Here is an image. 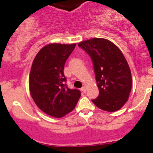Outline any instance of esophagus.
Here are the masks:
<instances>
[{
  "label": "esophagus",
  "instance_id": "1",
  "mask_svg": "<svg viewBox=\"0 0 153 153\" xmlns=\"http://www.w3.org/2000/svg\"><path fill=\"white\" fill-rule=\"evenodd\" d=\"M81 91H82V92H83L84 93H85V92H86V87H85V86H84V87H82L81 88Z\"/></svg>",
  "mask_w": 153,
  "mask_h": 153
}]
</instances>
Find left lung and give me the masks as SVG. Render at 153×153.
<instances>
[{
	"label": "left lung",
	"instance_id": "8db88e82",
	"mask_svg": "<svg viewBox=\"0 0 153 153\" xmlns=\"http://www.w3.org/2000/svg\"><path fill=\"white\" fill-rule=\"evenodd\" d=\"M93 64L99 95L92 100L99 108L118 111L126 102L131 90V74L126 58L111 41L92 38L79 42Z\"/></svg>",
	"mask_w": 153,
	"mask_h": 153
}]
</instances>
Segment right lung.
Returning a JSON list of instances; mask_svg holds the SVG:
<instances>
[{
  "mask_svg": "<svg viewBox=\"0 0 153 153\" xmlns=\"http://www.w3.org/2000/svg\"><path fill=\"white\" fill-rule=\"evenodd\" d=\"M76 44L53 43L45 46L35 56L30 74V91L41 111L61 118L73 111L81 96L79 90L69 89L63 68Z\"/></svg>",
  "mask_w": 153,
  "mask_h": 153,
  "instance_id": "add662e5",
  "label": "right lung"
}]
</instances>
